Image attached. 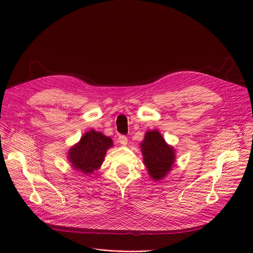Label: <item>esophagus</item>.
Segmentation results:
<instances>
[{
    "instance_id": "1",
    "label": "esophagus",
    "mask_w": 253,
    "mask_h": 253,
    "mask_svg": "<svg viewBox=\"0 0 253 253\" xmlns=\"http://www.w3.org/2000/svg\"><path fill=\"white\" fill-rule=\"evenodd\" d=\"M118 140H119L120 143L123 144V145H126L127 142H128V138H127V136H125V135H120L119 138H118Z\"/></svg>"
}]
</instances>
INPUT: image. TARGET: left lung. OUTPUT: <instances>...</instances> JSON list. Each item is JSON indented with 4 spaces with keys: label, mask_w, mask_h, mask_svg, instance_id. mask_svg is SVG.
Segmentation results:
<instances>
[{
    "label": "left lung",
    "mask_w": 253,
    "mask_h": 253,
    "mask_svg": "<svg viewBox=\"0 0 253 253\" xmlns=\"http://www.w3.org/2000/svg\"><path fill=\"white\" fill-rule=\"evenodd\" d=\"M140 147L151 177L155 180L165 177L175 161L173 148L166 143L158 130L148 131Z\"/></svg>",
    "instance_id": "left-lung-1"
}]
</instances>
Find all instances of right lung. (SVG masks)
Returning <instances> with one entry per match:
<instances>
[{"label":"right lung","instance_id":"add662e5","mask_svg":"<svg viewBox=\"0 0 253 253\" xmlns=\"http://www.w3.org/2000/svg\"><path fill=\"white\" fill-rule=\"evenodd\" d=\"M111 147H113V140L110 137L91 130L70 150L69 160L75 169L84 174H91L100 167L106 150Z\"/></svg>","mask_w":253,"mask_h":253}]
</instances>
